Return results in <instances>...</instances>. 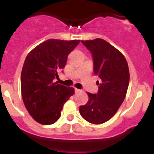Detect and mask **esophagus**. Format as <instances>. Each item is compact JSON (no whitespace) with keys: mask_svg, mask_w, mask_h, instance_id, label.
<instances>
[{"mask_svg":"<svg viewBox=\"0 0 154 154\" xmlns=\"http://www.w3.org/2000/svg\"><path fill=\"white\" fill-rule=\"evenodd\" d=\"M81 92V90H80V89H75V93H78V92Z\"/></svg>","mask_w":154,"mask_h":154,"instance_id":"esophagus-1","label":"esophagus"}]
</instances>
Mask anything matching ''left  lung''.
Here are the masks:
<instances>
[{
    "label": "left lung",
    "instance_id": "obj_1",
    "mask_svg": "<svg viewBox=\"0 0 154 154\" xmlns=\"http://www.w3.org/2000/svg\"><path fill=\"white\" fill-rule=\"evenodd\" d=\"M82 43L92 53L94 73L99 80L98 92H87L89 101L80 106L79 112L89 123L101 124L115 115L126 97L129 67L124 55L106 41L96 38Z\"/></svg>",
    "mask_w": 154,
    "mask_h": 154
}]
</instances>
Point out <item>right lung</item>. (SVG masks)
I'll list each match as a JSON object with an SVG mask.
<instances>
[{
    "mask_svg": "<svg viewBox=\"0 0 154 154\" xmlns=\"http://www.w3.org/2000/svg\"><path fill=\"white\" fill-rule=\"evenodd\" d=\"M79 42L48 39L31 50L24 60L21 96L28 112L40 124L55 123L65 103L74 94L73 88L58 84L55 79Z\"/></svg>",
    "mask_w": 154,
    "mask_h": 154,
    "instance_id": "add662e5",
    "label": "right lung"
}]
</instances>
